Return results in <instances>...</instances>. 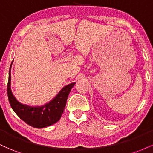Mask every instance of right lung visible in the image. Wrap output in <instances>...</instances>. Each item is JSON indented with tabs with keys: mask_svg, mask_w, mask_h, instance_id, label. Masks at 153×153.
Wrapping results in <instances>:
<instances>
[{
	"mask_svg": "<svg viewBox=\"0 0 153 153\" xmlns=\"http://www.w3.org/2000/svg\"><path fill=\"white\" fill-rule=\"evenodd\" d=\"M75 84V82H73L65 86L54 99L44 106H29L19 102L12 94L10 87V71H9L7 87L8 101L15 113L26 124L35 128L47 127L59 120L66 106L68 95Z\"/></svg>",
	"mask_w": 153,
	"mask_h": 153,
	"instance_id": "1",
	"label": "right lung"
}]
</instances>
